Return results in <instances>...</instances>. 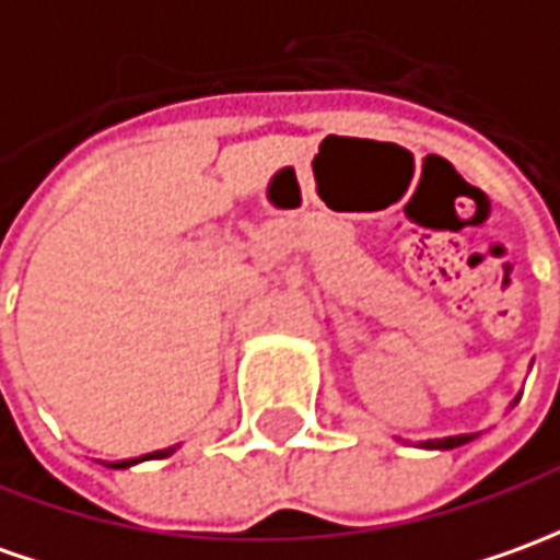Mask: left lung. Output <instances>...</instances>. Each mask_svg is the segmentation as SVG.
<instances>
[{"instance_id": "obj_1", "label": "left lung", "mask_w": 560, "mask_h": 560, "mask_svg": "<svg viewBox=\"0 0 560 560\" xmlns=\"http://www.w3.org/2000/svg\"><path fill=\"white\" fill-rule=\"evenodd\" d=\"M466 441H471V435H451V439L425 441L423 447H432V451H451V447H459V444H466Z\"/></svg>"}]
</instances>
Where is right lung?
Returning a JSON list of instances; mask_svg holds the SVG:
<instances>
[{
  "instance_id": "1",
  "label": "right lung",
  "mask_w": 560,
  "mask_h": 560,
  "mask_svg": "<svg viewBox=\"0 0 560 560\" xmlns=\"http://www.w3.org/2000/svg\"><path fill=\"white\" fill-rule=\"evenodd\" d=\"M174 454V447H168V451H155V454H147L140 456V459H162V456ZM140 459H121V463H113V469H128V466H135V463H140Z\"/></svg>"
}]
</instances>
